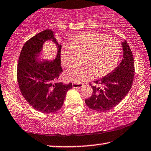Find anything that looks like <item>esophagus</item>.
<instances>
[{
	"mask_svg": "<svg viewBox=\"0 0 151 151\" xmlns=\"http://www.w3.org/2000/svg\"><path fill=\"white\" fill-rule=\"evenodd\" d=\"M83 86V83H77V82H74V83H72V87H73L74 88H81Z\"/></svg>",
	"mask_w": 151,
	"mask_h": 151,
	"instance_id": "esophagus-1",
	"label": "esophagus"
}]
</instances>
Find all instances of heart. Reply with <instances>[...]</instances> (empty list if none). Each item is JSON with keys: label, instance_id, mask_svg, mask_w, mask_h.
I'll use <instances>...</instances> for the list:
<instances>
[{"label": "heart", "instance_id": "b5f03b06", "mask_svg": "<svg viewBox=\"0 0 151 151\" xmlns=\"http://www.w3.org/2000/svg\"><path fill=\"white\" fill-rule=\"evenodd\" d=\"M121 47L115 38L96 32H87L74 36L70 45L63 46L60 57L63 65L70 68L81 60L83 63L65 74L70 81L80 83L95 75L102 77L111 73L117 65Z\"/></svg>", "mask_w": 151, "mask_h": 151}]
</instances>
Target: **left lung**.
Returning <instances> with one entry per match:
<instances>
[{"label": "left lung", "instance_id": "1", "mask_svg": "<svg viewBox=\"0 0 151 151\" xmlns=\"http://www.w3.org/2000/svg\"><path fill=\"white\" fill-rule=\"evenodd\" d=\"M123 56L113 71L91 86L93 94L85 100L86 105L98 111H106L119 104L131 89L134 77L132 53L126 41L122 42Z\"/></svg>", "mask_w": 151, "mask_h": 151}]
</instances>
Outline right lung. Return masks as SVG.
<instances>
[{"label": "right lung", "instance_id": "right-lung-1", "mask_svg": "<svg viewBox=\"0 0 151 151\" xmlns=\"http://www.w3.org/2000/svg\"><path fill=\"white\" fill-rule=\"evenodd\" d=\"M54 32L47 29L33 36L24 44L17 65V81L21 93L32 107L44 114L58 111L62 107L72 83L56 82L63 72L60 66L61 45ZM51 40L57 47L56 58L52 62L37 58L43 45Z\"/></svg>", "mask_w": 151, "mask_h": 151}]
</instances>
